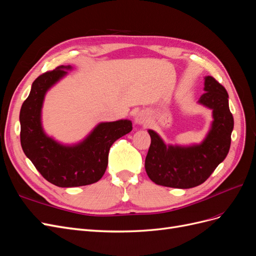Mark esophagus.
I'll return each instance as SVG.
<instances>
[{"instance_id":"obj_1","label":"esophagus","mask_w":256,"mask_h":256,"mask_svg":"<svg viewBox=\"0 0 256 256\" xmlns=\"http://www.w3.org/2000/svg\"><path fill=\"white\" fill-rule=\"evenodd\" d=\"M134 122L136 124H138V125H145V124L150 122V116L145 111H138L136 114Z\"/></svg>"}]
</instances>
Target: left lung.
<instances>
[{"mask_svg":"<svg viewBox=\"0 0 256 256\" xmlns=\"http://www.w3.org/2000/svg\"><path fill=\"white\" fill-rule=\"evenodd\" d=\"M204 90L206 92L198 102L212 110L214 122L203 143L188 147L166 146L154 131L148 130L152 142L145 159V170L154 184L180 189L196 187L228 156L234 128L228 94L212 76L205 78Z\"/></svg>","mask_w":256,"mask_h":256,"instance_id":"8db88e82","label":"left lung"}]
</instances>
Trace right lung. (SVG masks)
Wrapping results in <instances>:
<instances>
[{"instance_id": "add662e5", "label": "right lung", "mask_w": 256, "mask_h": 256, "mask_svg": "<svg viewBox=\"0 0 256 256\" xmlns=\"http://www.w3.org/2000/svg\"><path fill=\"white\" fill-rule=\"evenodd\" d=\"M70 66L40 74L33 82L20 110V141L26 156L49 182L62 188L97 182L106 172L112 144L132 130V122L120 120L102 122L79 144L65 146L46 136L40 115L44 94L67 74Z\"/></svg>"}]
</instances>
